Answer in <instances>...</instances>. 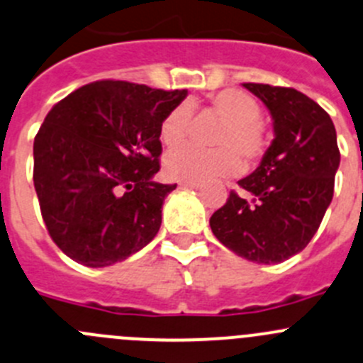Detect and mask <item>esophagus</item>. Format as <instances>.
Here are the masks:
<instances>
[{
  "mask_svg": "<svg viewBox=\"0 0 363 363\" xmlns=\"http://www.w3.org/2000/svg\"><path fill=\"white\" fill-rule=\"evenodd\" d=\"M181 186H182V188L196 189V188H200V182H199V181H182Z\"/></svg>",
  "mask_w": 363,
  "mask_h": 363,
  "instance_id": "esophagus-1",
  "label": "esophagus"
}]
</instances>
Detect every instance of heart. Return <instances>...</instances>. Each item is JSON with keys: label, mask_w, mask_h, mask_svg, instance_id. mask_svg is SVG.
I'll list each match as a JSON object with an SVG mask.
<instances>
[{"label": "heart", "mask_w": 363, "mask_h": 363, "mask_svg": "<svg viewBox=\"0 0 363 363\" xmlns=\"http://www.w3.org/2000/svg\"><path fill=\"white\" fill-rule=\"evenodd\" d=\"M209 108L221 121L211 143L216 149L202 150L182 145L164 156V172L177 181H203L234 175L246 167H255L267 150V133L260 121V104L238 88H225L209 97ZM191 125V108L182 103L172 108L160 125L164 145H181Z\"/></svg>", "instance_id": "obj_1"}]
</instances>
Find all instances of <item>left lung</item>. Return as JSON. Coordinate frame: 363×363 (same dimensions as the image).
<instances>
[{"label": "left lung", "instance_id": "8db88e82", "mask_svg": "<svg viewBox=\"0 0 363 363\" xmlns=\"http://www.w3.org/2000/svg\"><path fill=\"white\" fill-rule=\"evenodd\" d=\"M273 117L275 140L209 225L221 245L257 264H277L311 242L333 199L340 163L330 115L294 88L242 83Z\"/></svg>", "mask_w": 363, "mask_h": 363}]
</instances>
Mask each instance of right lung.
<instances>
[{
    "instance_id": "obj_1",
    "label": "right lung",
    "mask_w": 363,
    "mask_h": 363,
    "mask_svg": "<svg viewBox=\"0 0 363 363\" xmlns=\"http://www.w3.org/2000/svg\"><path fill=\"white\" fill-rule=\"evenodd\" d=\"M188 90L103 79L56 103L33 142V184L45 228L88 267L128 259L161 227L160 125Z\"/></svg>"
}]
</instances>
